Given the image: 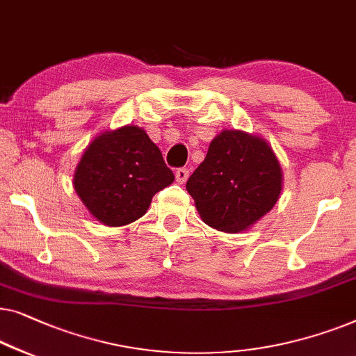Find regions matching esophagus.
I'll return each instance as SVG.
<instances>
[{"label": "esophagus", "instance_id": "34e87169", "mask_svg": "<svg viewBox=\"0 0 356 356\" xmlns=\"http://www.w3.org/2000/svg\"><path fill=\"white\" fill-rule=\"evenodd\" d=\"M176 179L179 184H184L188 179V169L187 168H179L176 171Z\"/></svg>", "mask_w": 356, "mask_h": 356}]
</instances>
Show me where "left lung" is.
Segmentation results:
<instances>
[{
	"mask_svg": "<svg viewBox=\"0 0 356 356\" xmlns=\"http://www.w3.org/2000/svg\"><path fill=\"white\" fill-rule=\"evenodd\" d=\"M280 188L282 172L271 147L240 130H222L187 180L203 221L230 234L242 232L271 211Z\"/></svg>",
	"mask_w": 356,
	"mask_h": 356,
	"instance_id": "8db88e82",
	"label": "left lung"
}]
</instances>
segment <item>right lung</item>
<instances>
[{
	"label": "right lung",
	"mask_w": 356,
	"mask_h": 356,
	"mask_svg": "<svg viewBox=\"0 0 356 356\" xmlns=\"http://www.w3.org/2000/svg\"><path fill=\"white\" fill-rule=\"evenodd\" d=\"M174 182L163 154L143 129L104 132L85 149L74 187L88 211L106 226L142 218L153 195Z\"/></svg>",
	"instance_id": "add662e5"
}]
</instances>
